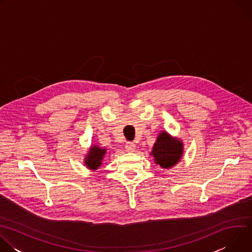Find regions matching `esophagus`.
<instances>
[{
	"label": "esophagus",
	"instance_id": "esophagus-1",
	"mask_svg": "<svg viewBox=\"0 0 252 252\" xmlns=\"http://www.w3.org/2000/svg\"><path fill=\"white\" fill-rule=\"evenodd\" d=\"M135 145L133 142H127L126 146V151L127 153H133L135 151Z\"/></svg>",
	"mask_w": 252,
	"mask_h": 252
}]
</instances>
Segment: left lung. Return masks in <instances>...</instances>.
Wrapping results in <instances>:
<instances>
[{"mask_svg":"<svg viewBox=\"0 0 252 252\" xmlns=\"http://www.w3.org/2000/svg\"><path fill=\"white\" fill-rule=\"evenodd\" d=\"M184 155V142L181 138L171 136L167 131L158 133L151 156L161 168L169 169L181 161Z\"/></svg>","mask_w":252,"mask_h":252,"instance_id":"1","label":"left lung"}]
</instances>
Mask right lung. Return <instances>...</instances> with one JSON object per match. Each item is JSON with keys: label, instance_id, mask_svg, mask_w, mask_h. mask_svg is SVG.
Returning a JSON list of instances; mask_svg holds the SVG:
<instances>
[{"label": "right lung", "instance_id": "obj_1", "mask_svg": "<svg viewBox=\"0 0 252 252\" xmlns=\"http://www.w3.org/2000/svg\"><path fill=\"white\" fill-rule=\"evenodd\" d=\"M105 155L106 149H102L97 145H92L88 154L86 155V158H84L85 165L90 170H96L102 164Z\"/></svg>", "mask_w": 252, "mask_h": 252}]
</instances>
